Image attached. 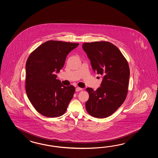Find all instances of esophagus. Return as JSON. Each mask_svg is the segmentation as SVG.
<instances>
[{
    "instance_id": "esophagus-1",
    "label": "esophagus",
    "mask_w": 158,
    "mask_h": 158,
    "mask_svg": "<svg viewBox=\"0 0 158 158\" xmlns=\"http://www.w3.org/2000/svg\"><path fill=\"white\" fill-rule=\"evenodd\" d=\"M82 89L81 87H77L76 88V91H79L82 90Z\"/></svg>"
}]
</instances>
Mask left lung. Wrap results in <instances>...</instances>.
Wrapping results in <instances>:
<instances>
[{
	"label": "left lung",
	"mask_w": 158,
	"mask_h": 158,
	"mask_svg": "<svg viewBox=\"0 0 158 158\" xmlns=\"http://www.w3.org/2000/svg\"><path fill=\"white\" fill-rule=\"evenodd\" d=\"M82 48L93 71L103 76L101 87H88V114L102 118L113 114L124 103L128 93L130 69L128 61L114 44L106 41L84 43Z\"/></svg>",
	"instance_id": "left-lung-1"
}]
</instances>
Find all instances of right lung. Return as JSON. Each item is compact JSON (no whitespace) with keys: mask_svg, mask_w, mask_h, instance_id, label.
I'll list each match as a JSON object with an SVG mask.
<instances>
[{"mask_svg":"<svg viewBox=\"0 0 158 158\" xmlns=\"http://www.w3.org/2000/svg\"><path fill=\"white\" fill-rule=\"evenodd\" d=\"M78 44L48 40L34 50L26 63L25 89L34 108L47 118L64 114L75 87L65 86L56 79L68 54Z\"/></svg>","mask_w":158,"mask_h":158,"instance_id":"right-lung-1","label":"right lung"}]
</instances>
